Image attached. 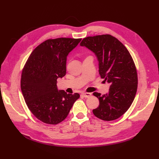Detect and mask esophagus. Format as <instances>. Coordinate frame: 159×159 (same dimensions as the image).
Returning a JSON list of instances; mask_svg holds the SVG:
<instances>
[{"label":"esophagus","mask_w":159,"mask_h":159,"mask_svg":"<svg viewBox=\"0 0 159 159\" xmlns=\"http://www.w3.org/2000/svg\"><path fill=\"white\" fill-rule=\"evenodd\" d=\"M82 95L84 96V97L85 98H89L90 96L91 95V93H82Z\"/></svg>","instance_id":"esophagus-1"}]
</instances>
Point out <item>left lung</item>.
I'll use <instances>...</instances> for the list:
<instances>
[{"label": "left lung", "mask_w": 159, "mask_h": 159, "mask_svg": "<svg viewBox=\"0 0 159 159\" xmlns=\"http://www.w3.org/2000/svg\"><path fill=\"white\" fill-rule=\"evenodd\" d=\"M80 45L95 53L101 78L110 84L106 94L93 93L99 101L98 107L93 109L94 115L107 121L119 118L131 105L137 90V72L132 56L121 42L110 34L84 38Z\"/></svg>", "instance_id": "left-lung-1"}]
</instances>
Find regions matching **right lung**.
Wrapping results in <instances>:
<instances>
[{"mask_svg": "<svg viewBox=\"0 0 159 159\" xmlns=\"http://www.w3.org/2000/svg\"><path fill=\"white\" fill-rule=\"evenodd\" d=\"M81 38H58L43 42L33 50L22 70L20 88L32 113L43 123L56 125L69 114L80 94L57 90V79L66 74V59Z\"/></svg>", "mask_w": 159, "mask_h": 159, "instance_id": "obj_1", "label": "right lung"}]
</instances>
